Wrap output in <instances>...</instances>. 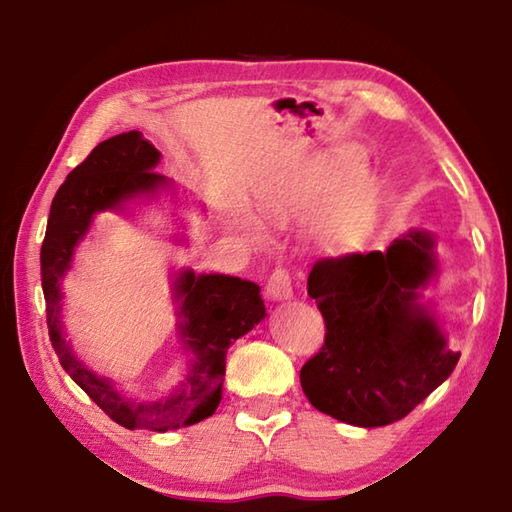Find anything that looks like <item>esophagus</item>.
<instances>
[{"label":"esophagus","mask_w":512,"mask_h":512,"mask_svg":"<svg viewBox=\"0 0 512 512\" xmlns=\"http://www.w3.org/2000/svg\"><path fill=\"white\" fill-rule=\"evenodd\" d=\"M266 290H268V297L273 299L293 297V275H290V270L286 266H277L268 279Z\"/></svg>","instance_id":"esophagus-1"}]
</instances>
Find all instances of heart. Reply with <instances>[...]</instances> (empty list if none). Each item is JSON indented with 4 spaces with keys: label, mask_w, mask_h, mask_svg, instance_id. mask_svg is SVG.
<instances>
[{
    "label": "heart",
    "mask_w": 512,
    "mask_h": 512,
    "mask_svg": "<svg viewBox=\"0 0 512 512\" xmlns=\"http://www.w3.org/2000/svg\"><path fill=\"white\" fill-rule=\"evenodd\" d=\"M346 162H326L308 170L297 182L286 184L264 197V210L270 217H288L317 199H322L333 187V194L324 199L310 219V237L326 248H344L355 244L373 222L379 204V186L368 175H350ZM255 233V228H253Z\"/></svg>",
    "instance_id": "b5f03b06"
}]
</instances>
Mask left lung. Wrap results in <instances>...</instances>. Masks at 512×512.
I'll list each match as a JSON object with an SVG mask.
<instances>
[{
  "label": "left lung",
  "mask_w": 512,
  "mask_h": 512,
  "mask_svg": "<svg viewBox=\"0 0 512 512\" xmlns=\"http://www.w3.org/2000/svg\"><path fill=\"white\" fill-rule=\"evenodd\" d=\"M435 242L413 230L386 253L324 257L308 295L324 317V346L302 366L308 402L339 422L375 428L404 419L459 362L437 319L419 306L435 275Z\"/></svg>",
  "instance_id": "left-lung-1"
}]
</instances>
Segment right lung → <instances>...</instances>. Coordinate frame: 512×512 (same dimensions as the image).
Returning a JSON list of instances; mask_svg holds the SVG:
<instances>
[{
  "mask_svg": "<svg viewBox=\"0 0 512 512\" xmlns=\"http://www.w3.org/2000/svg\"><path fill=\"white\" fill-rule=\"evenodd\" d=\"M157 162L159 150L148 144L139 130H130L95 146L82 164L70 170L50 206L42 244V288L50 344L73 382L119 426L166 433L202 422L215 413L222 399L226 350L262 322L266 308L259 297V286L246 279L195 275L193 270L179 273L175 279L177 333L188 353V375L173 393L159 399L133 402L119 393L110 379L97 377L73 355L59 317V282L70 268L73 250L88 233L95 213L117 210L128 199L168 186V179L153 170Z\"/></svg>",
  "mask_w": 512,
  "mask_h": 512,
  "instance_id": "right-lung-1",
  "label": "right lung"
}]
</instances>
